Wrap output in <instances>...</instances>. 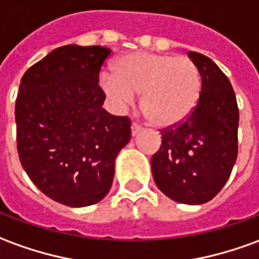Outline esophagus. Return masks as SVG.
<instances>
[{
    "instance_id": "1",
    "label": "esophagus",
    "mask_w": 259,
    "mask_h": 259,
    "mask_svg": "<svg viewBox=\"0 0 259 259\" xmlns=\"http://www.w3.org/2000/svg\"><path fill=\"white\" fill-rule=\"evenodd\" d=\"M142 130H143L142 127H140V126H139V124H137V123L132 124V136H133V137L139 135V133H140Z\"/></svg>"
}]
</instances>
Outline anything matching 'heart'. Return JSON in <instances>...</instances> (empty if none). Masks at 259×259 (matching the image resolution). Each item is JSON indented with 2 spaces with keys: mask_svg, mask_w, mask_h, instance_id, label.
I'll return each instance as SVG.
<instances>
[{
  "mask_svg": "<svg viewBox=\"0 0 259 259\" xmlns=\"http://www.w3.org/2000/svg\"><path fill=\"white\" fill-rule=\"evenodd\" d=\"M99 84L117 109L140 95V108L150 123L169 129L192 115L202 94V79L189 57L169 53L135 52L120 56Z\"/></svg>",
  "mask_w": 259,
  "mask_h": 259,
  "instance_id": "1",
  "label": "heart"
}]
</instances>
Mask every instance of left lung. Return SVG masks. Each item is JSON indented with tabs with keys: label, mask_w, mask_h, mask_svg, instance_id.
Here are the masks:
<instances>
[{
	"label": "left lung",
	"mask_w": 259,
	"mask_h": 259,
	"mask_svg": "<svg viewBox=\"0 0 259 259\" xmlns=\"http://www.w3.org/2000/svg\"><path fill=\"white\" fill-rule=\"evenodd\" d=\"M188 56L200 74V101L184 123L161 133L151 172L169 199L202 205L220 192L234 167L238 108L230 81L218 64L196 52Z\"/></svg>",
	"instance_id": "left-lung-1"
}]
</instances>
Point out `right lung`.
I'll list each match as a JSON object with an SVG mask.
<instances>
[{
  "label": "right lung",
  "mask_w": 259,
  "mask_h": 259,
  "mask_svg": "<svg viewBox=\"0 0 259 259\" xmlns=\"http://www.w3.org/2000/svg\"><path fill=\"white\" fill-rule=\"evenodd\" d=\"M111 49L67 45L23 74L15 105L23 169L41 192L70 207L108 195L119 151L132 137L127 117L105 111L99 70Z\"/></svg>",
  "instance_id": "obj_1"
}]
</instances>
